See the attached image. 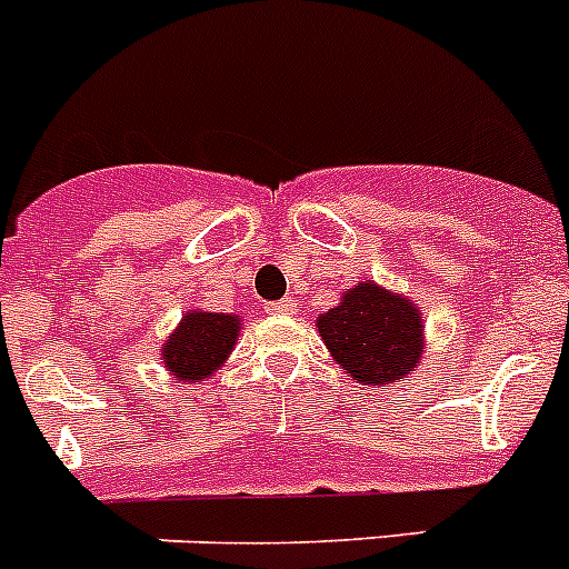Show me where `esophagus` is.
<instances>
[{"instance_id": "34e87169", "label": "esophagus", "mask_w": 569, "mask_h": 569, "mask_svg": "<svg viewBox=\"0 0 569 569\" xmlns=\"http://www.w3.org/2000/svg\"><path fill=\"white\" fill-rule=\"evenodd\" d=\"M268 310L273 316H293L296 313V301L293 299H281V301H273V305H268Z\"/></svg>"}]
</instances>
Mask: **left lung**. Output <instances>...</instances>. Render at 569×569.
<instances>
[{"instance_id":"1","label":"left lung","mask_w":569,"mask_h":569,"mask_svg":"<svg viewBox=\"0 0 569 569\" xmlns=\"http://www.w3.org/2000/svg\"><path fill=\"white\" fill-rule=\"evenodd\" d=\"M321 341L336 365L359 385L405 381L425 356V316L413 299L365 279L339 305L316 316Z\"/></svg>"}]
</instances>
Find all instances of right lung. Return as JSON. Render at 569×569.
Here are the masks:
<instances>
[{
    "label": "right lung",
    "instance_id": "add662e5",
    "mask_svg": "<svg viewBox=\"0 0 569 569\" xmlns=\"http://www.w3.org/2000/svg\"><path fill=\"white\" fill-rule=\"evenodd\" d=\"M241 321L244 319L236 313H210L202 308L188 310L159 350L164 370L179 385L208 381L233 353Z\"/></svg>",
    "mask_w": 569,
    "mask_h": 569
}]
</instances>
